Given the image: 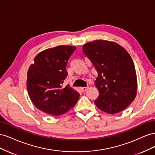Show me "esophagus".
<instances>
[{
	"mask_svg": "<svg viewBox=\"0 0 155 155\" xmlns=\"http://www.w3.org/2000/svg\"><path fill=\"white\" fill-rule=\"evenodd\" d=\"M80 89L82 92H85L88 89V87H80Z\"/></svg>",
	"mask_w": 155,
	"mask_h": 155,
	"instance_id": "esophagus-1",
	"label": "esophagus"
}]
</instances>
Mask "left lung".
Returning a JSON list of instances; mask_svg holds the SVG:
<instances>
[{"label":"left lung","mask_w":155,"mask_h":155,"mask_svg":"<svg viewBox=\"0 0 155 155\" xmlns=\"http://www.w3.org/2000/svg\"><path fill=\"white\" fill-rule=\"evenodd\" d=\"M83 51L97 72L96 107L110 114L124 110L135 99L138 86L134 64L127 51L114 42L99 39L84 45Z\"/></svg>","instance_id":"8db88e82"}]
</instances>
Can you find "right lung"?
Listing matches in <instances>:
<instances>
[{"mask_svg": "<svg viewBox=\"0 0 155 155\" xmlns=\"http://www.w3.org/2000/svg\"><path fill=\"white\" fill-rule=\"evenodd\" d=\"M76 46L60 45L37 54L27 73L26 86L35 107L48 115L56 116L76 105L79 94L63 83L67 78L68 61Z\"/></svg>", "mask_w": 155, "mask_h": 155, "instance_id": "1", "label": "right lung"}]
</instances>
